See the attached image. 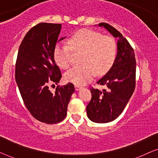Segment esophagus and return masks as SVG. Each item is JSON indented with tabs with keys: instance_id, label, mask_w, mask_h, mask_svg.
<instances>
[{
	"instance_id": "obj_1",
	"label": "esophagus",
	"mask_w": 158,
	"mask_h": 158,
	"mask_svg": "<svg viewBox=\"0 0 158 158\" xmlns=\"http://www.w3.org/2000/svg\"><path fill=\"white\" fill-rule=\"evenodd\" d=\"M75 90H79L80 88H81V86L78 85H75Z\"/></svg>"
}]
</instances>
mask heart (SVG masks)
<instances>
[{
	"instance_id": "obj_1",
	"label": "heart",
	"mask_w": 158,
	"mask_h": 158,
	"mask_svg": "<svg viewBox=\"0 0 158 158\" xmlns=\"http://www.w3.org/2000/svg\"><path fill=\"white\" fill-rule=\"evenodd\" d=\"M68 45L56 44L53 57L58 66L67 69L71 64L72 50L83 52L81 59L83 64L70 69L64 75V79L75 85H85L96 73L106 74L113 66L117 55L116 40L94 30L84 29L75 32L69 38Z\"/></svg>"
}]
</instances>
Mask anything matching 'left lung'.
<instances>
[{
  "mask_svg": "<svg viewBox=\"0 0 158 158\" xmlns=\"http://www.w3.org/2000/svg\"><path fill=\"white\" fill-rule=\"evenodd\" d=\"M98 26L118 39L117 55L111 68L97 82L106 86L107 90L90 88L92 97L86 111L92 122L108 123L122 113L132 96L136 83V60L133 48L118 30L106 23Z\"/></svg>",
  "mask_w": 158,
  "mask_h": 158,
  "instance_id": "1",
  "label": "left lung"
}]
</instances>
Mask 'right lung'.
<instances>
[{
    "label": "right lung",
    "instance_id": "obj_1",
    "mask_svg": "<svg viewBox=\"0 0 158 158\" xmlns=\"http://www.w3.org/2000/svg\"><path fill=\"white\" fill-rule=\"evenodd\" d=\"M60 23H40L32 27L21 42L16 62L15 79L23 103L30 114L41 122L52 124L62 122L75 91L69 83L58 85L55 92L49 89L62 77L53 57L59 40Z\"/></svg>",
    "mask_w": 158,
    "mask_h": 158
}]
</instances>
